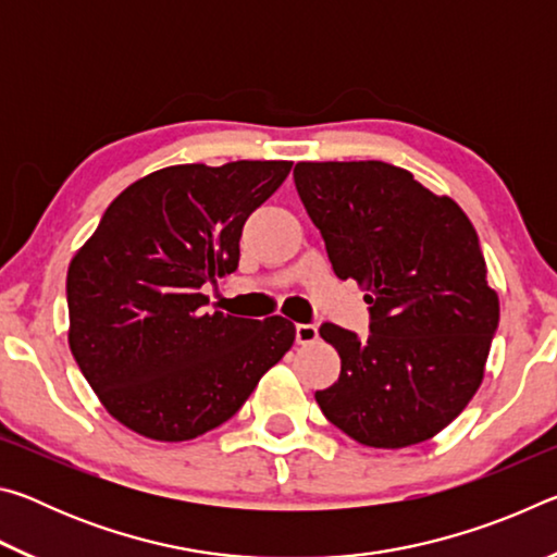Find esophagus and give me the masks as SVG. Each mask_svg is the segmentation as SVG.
Wrapping results in <instances>:
<instances>
[{
    "mask_svg": "<svg viewBox=\"0 0 557 557\" xmlns=\"http://www.w3.org/2000/svg\"><path fill=\"white\" fill-rule=\"evenodd\" d=\"M295 336H297V344L309 346V344L317 342L319 332H317L314 324H297V326H295Z\"/></svg>",
    "mask_w": 557,
    "mask_h": 557,
    "instance_id": "obj_1",
    "label": "esophagus"
}]
</instances>
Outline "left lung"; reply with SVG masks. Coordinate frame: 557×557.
<instances>
[{
	"mask_svg": "<svg viewBox=\"0 0 557 557\" xmlns=\"http://www.w3.org/2000/svg\"><path fill=\"white\" fill-rule=\"evenodd\" d=\"M295 186L336 277L366 289L371 334L322 324L342 358L314 398L366 447L400 449L445 430L474 398L498 295L467 213L385 162H299Z\"/></svg>",
	"mask_w": 557,
	"mask_h": 557,
	"instance_id": "obj_1",
	"label": "left lung"
}]
</instances>
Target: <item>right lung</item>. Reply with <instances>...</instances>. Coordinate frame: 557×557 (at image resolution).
<instances>
[{"instance_id":"add662e5","label":"right lung","mask_w":557,"mask_h":557,"mask_svg":"<svg viewBox=\"0 0 557 557\" xmlns=\"http://www.w3.org/2000/svg\"><path fill=\"white\" fill-rule=\"evenodd\" d=\"M292 162L176 164L129 184L75 252L69 346L106 410L157 442L231 420L289 351L295 324L206 312L201 287L238 268L240 235Z\"/></svg>"}]
</instances>
